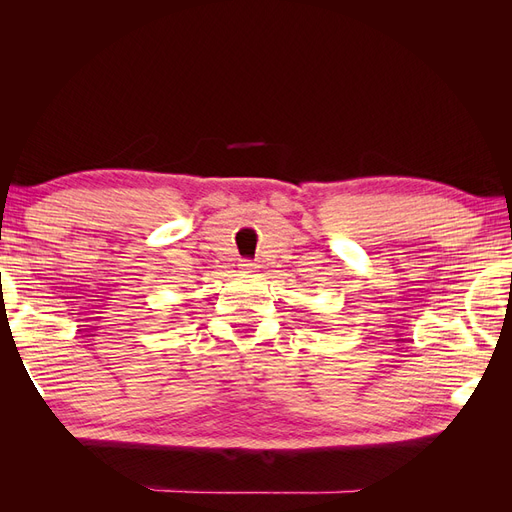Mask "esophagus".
<instances>
[{"instance_id": "34e87169", "label": "esophagus", "mask_w": 512, "mask_h": 512, "mask_svg": "<svg viewBox=\"0 0 512 512\" xmlns=\"http://www.w3.org/2000/svg\"><path fill=\"white\" fill-rule=\"evenodd\" d=\"M239 269H241L243 273H252V271L256 269V262H252V260H241Z\"/></svg>"}]
</instances>
